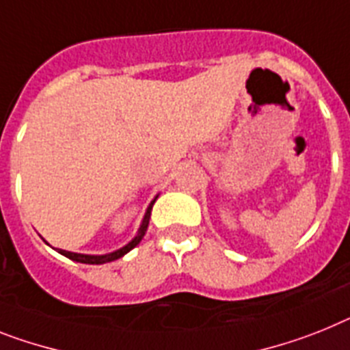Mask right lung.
I'll return each mask as SVG.
<instances>
[{
  "label": "right lung",
  "mask_w": 350,
  "mask_h": 350,
  "mask_svg": "<svg viewBox=\"0 0 350 350\" xmlns=\"http://www.w3.org/2000/svg\"><path fill=\"white\" fill-rule=\"evenodd\" d=\"M154 201H157V199H154ZM154 201H151V204H149L148 211H146V215H144L142 224H140V228H139V233H137V237H135L130 243H126L124 247L117 249V251L110 252V254H101V256H92V254H78V252L64 251V249H58V252H60V254H64L66 258H69V260L78 261V263H89V265H101V263H108V261L119 260V258L124 256L126 252H130L131 249L137 247V245L140 243V240L144 239V234H146V231H148L149 219H151V210H152V204H154Z\"/></svg>",
  "instance_id": "right-lung-1"
}]
</instances>
